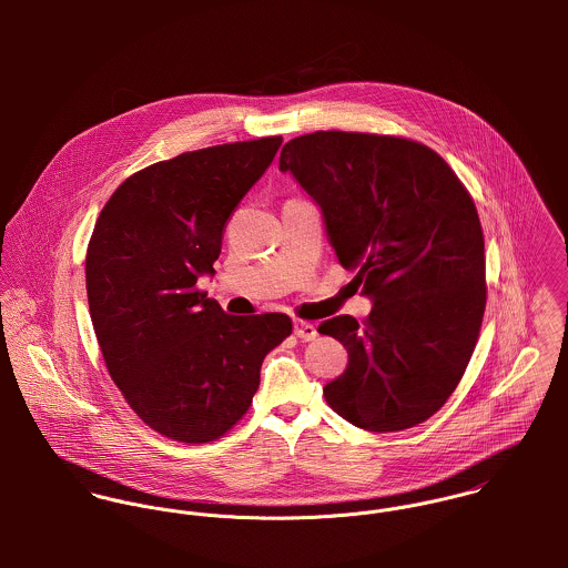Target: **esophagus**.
Here are the masks:
<instances>
[{
  "label": "esophagus",
  "instance_id": "esophagus-1",
  "mask_svg": "<svg viewBox=\"0 0 568 568\" xmlns=\"http://www.w3.org/2000/svg\"><path fill=\"white\" fill-rule=\"evenodd\" d=\"M293 329L302 341H315L317 338V325H313L311 322H295Z\"/></svg>",
  "mask_w": 568,
  "mask_h": 568
}]
</instances>
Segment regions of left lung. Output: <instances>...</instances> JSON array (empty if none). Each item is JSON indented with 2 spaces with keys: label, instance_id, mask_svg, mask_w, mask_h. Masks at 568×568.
Masks as SVG:
<instances>
[{
  "label": "left lung",
  "instance_id": "8db88e82",
  "mask_svg": "<svg viewBox=\"0 0 568 568\" xmlns=\"http://www.w3.org/2000/svg\"><path fill=\"white\" fill-rule=\"evenodd\" d=\"M280 170L322 207L341 266L374 306L320 325L347 369L324 387L349 424L392 433L437 413L459 385L486 313V244L473 196L435 151L392 135L317 131Z\"/></svg>",
  "mask_w": 568,
  "mask_h": 568
}]
</instances>
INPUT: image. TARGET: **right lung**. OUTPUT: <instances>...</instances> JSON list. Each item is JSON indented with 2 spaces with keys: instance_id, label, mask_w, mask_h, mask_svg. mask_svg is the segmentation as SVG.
Here are the masks:
<instances>
[{
  "instance_id": "add662e5",
  "label": "right lung",
  "mask_w": 568,
  "mask_h": 568,
  "mask_svg": "<svg viewBox=\"0 0 568 568\" xmlns=\"http://www.w3.org/2000/svg\"><path fill=\"white\" fill-rule=\"evenodd\" d=\"M282 138L221 144L131 174L87 246L89 315L124 400L163 437L205 444L251 405L264 356L293 329L282 313L227 315L196 288L227 219Z\"/></svg>"
}]
</instances>
